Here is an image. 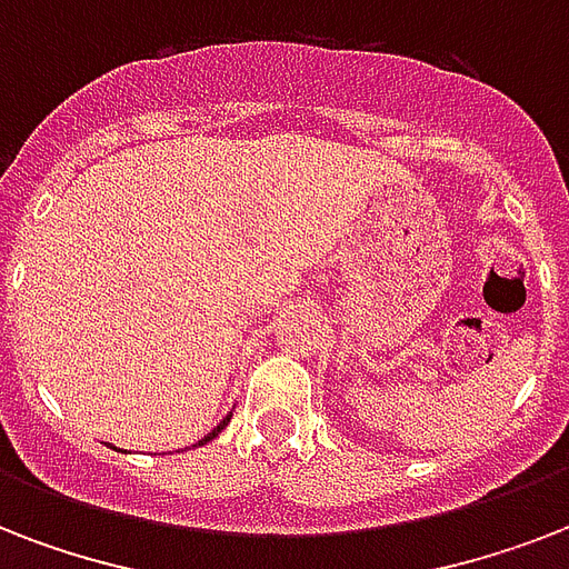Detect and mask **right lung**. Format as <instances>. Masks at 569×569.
I'll use <instances>...</instances> for the list:
<instances>
[{
	"mask_svg": "<svg viewBox=\"0 0 569 569\" xmlns=\"http://www.w3.org/2000/svg\"><path fill=\"white\" fill-rule=\"evenodd\" d=\"M227 422H230V416H227V419H223V422H221V425H218V428H214V431H212V433H209V437H203V440L197 442V446H203V442H209V440H212V437H218V431H223V425H227Z\"/></svg>",
	"mask_w": 569,
	"mask_h": 569,
	"instance_id": "right-lung-1",
	"label": "right lung"
}]
</instances>
